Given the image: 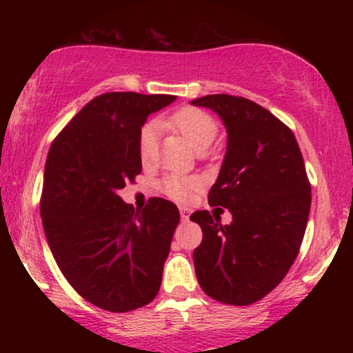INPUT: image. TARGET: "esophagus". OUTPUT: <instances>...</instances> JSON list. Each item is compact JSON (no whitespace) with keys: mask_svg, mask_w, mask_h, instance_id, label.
I'll return each instance as SVG.
<instances>
[{"mask_svg":"<svg viewBox=\"0 0 353 353\" xmlns=\"http://www.w3.org/2000/svg\"><path fill=\"white\" fill-rule=\"evenodd\" d=\"M181 219L182 221H189V216H190V209L189 208H181Z\"/></svg>","mask_w":353,"mask_h":353,"instance_id":"esophagus-1","label":"esophagus"}]
</instances>
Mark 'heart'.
Masks as SVG:
<instances>
[{"instance_id": "1", "label": "heart", "mask_w": 353, "mask_h": 353, "mask_svg": "<svg viewBox=\"0 0 353 353\" xmlns=\"http://www.w3.org/2000/svg\"><path fill=\"white\" fill-rule=\"evenodd\" d=\"M169 124L181 132L192 149L209 148L217 136V124L208 112L196 108H182L174 112ZM156 149V125L145 124L139 134V156L143 161H149ZM199 188V181L194 177L168 176L161 182V189L165 196L176 201H188L190 192Z\"/></svg>"}]
</instances>
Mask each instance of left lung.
<instances>
[{
    "instance_id": "obj_1",
    "label": "left lung",
    "mask_w": 353,
    "mask_h": 353,
    "mask_svg": "<svg viewBox=\"0 0 353 353\" xmlns=\"http://www.w3.org/2000/svg\"><path fill=\"white\" fill-rule=\"evenodd\" d=\"M221 117L228 149L209 204L229 209L232 222L197 210L202 229L194 250L201 289L230 305H249L274 290L292 267L310 212V184L294 132L254 101L209 94L190 101Z\"/></svg>"
}]
</instances>
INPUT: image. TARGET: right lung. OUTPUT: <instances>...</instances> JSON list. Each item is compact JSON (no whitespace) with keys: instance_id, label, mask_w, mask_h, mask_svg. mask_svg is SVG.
Instances as JSON below:
<instances>
[{"instance_id":"right-lung-1","label":"right lung","mask_w":353,"mask_h":353,"mask_svg":"<svg viewBox=\"0 0 353 353\" xmlns=\"http://www.w3.org/2000/svg\"><path fill=\"white\" fill-rule=\"evenodd\" d=\"M176 101L106 92L59 132L44 165L41 219L48 245L72 289L109 312L144 307L159 292L179 210L152 197L134 212L119 190L143 171L141 128Z\"/></svg>"}]
</instances>
